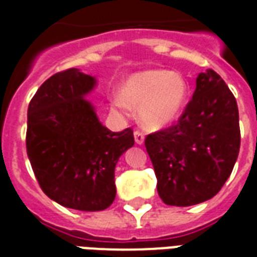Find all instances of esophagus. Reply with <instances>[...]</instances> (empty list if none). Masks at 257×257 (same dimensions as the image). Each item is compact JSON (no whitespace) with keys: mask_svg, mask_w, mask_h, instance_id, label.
Here are the masks:
<instances>
[{"mask_svg":"<svg viewBox=\"0 0 257 257\" xmlns=\"http://www.w3.org/2000/svg\"><path fill=\"white\" fill-rule=\"evenodd\" d=\"M135 142L138 143V145H143L145 143V134L143 132H140V131H135Z\"/></svg>","mask_w":257,"mask_h":257,"instance_id":"34e87169","label":"esophagus"}]
</instances>
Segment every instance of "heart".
Returning a JSON list of instances; mask_svg holds the SVG:
<instances>
[{"mask_svg": "<svg viewBox=\"0 0 257 257\" xmlns=\"http://www.w3.org/2000/svg\"><path fill=\"white\" fill-rule=\"evenodd\" d=\"M189 99V85L169 70H145L123 79L119 93L112 96V108L122 115L129 107L139 108L140 121L151 129H161L178 119Z\"/></svg>", "mask_w": 257, "mask_h": 257, "instance_id": "obj_1", "label": "heart"}]
</instances>
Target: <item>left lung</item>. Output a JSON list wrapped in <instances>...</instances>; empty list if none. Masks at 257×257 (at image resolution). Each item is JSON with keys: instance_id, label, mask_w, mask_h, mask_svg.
I'll return each mask as SVG.
<instances>
[{"instance_id": "1", "label": "left lung", "mask_w": 257, "mask_h": 257, "mask_svg": "<svg viewBox=\"0 0 257 257\" xmlns=\"http://www.w3.org/2000/svg\"><path fill=\"white\" fill-rule=\"evenodd\" d=\"M145 145L165 204L191 206L215 197L231 175L241 145L237 100L220 75L199 73L178 123L147 135Z\"/></svg>"}]
</instances>
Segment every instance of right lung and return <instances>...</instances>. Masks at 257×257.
<instances>
[{
	"instance_id": "add662e5",
	"label": "right lung",
	"mask_w": 257,
	"mask_h": 257,
	"mask_svg": "<svg viewBox=\"0 0 257 257\" xmlns=\"http://www.w3.org/2000/svg\"><path fill=\"white\" fill-rule=\"evenodd\" d=\"M96 78L68 68L48 78L27 110L26 147L38 184L70 209L96 212L115 198L114 169L135 145L134 131L103 126L84 96Z\"/></svg>"
}]
</instances>
